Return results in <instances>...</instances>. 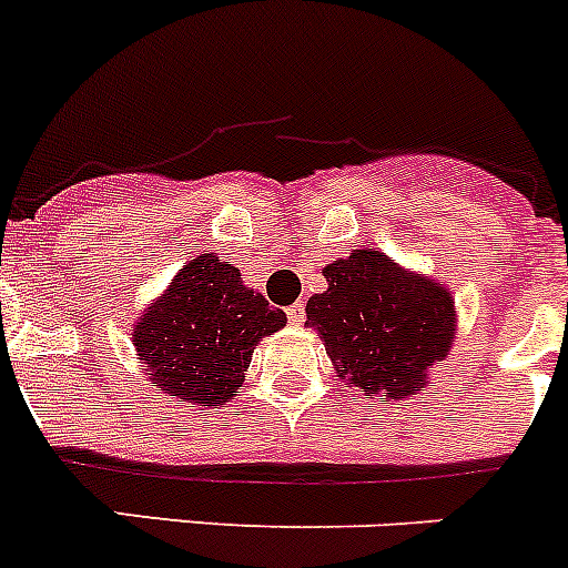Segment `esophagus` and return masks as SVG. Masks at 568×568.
<instances>
[{
  "label": "esophagus",
  "instance_id": "1",
  "mask_svg": "<svg viewBox=\"0 0 568 568\" xmlns=\"http://www.w3.org/2000/svg\"><path fill=\"white\" fill-rule=\"evenodd\" d=\"M287 317H290V323H295V326H298V323H304V317H306V306H304V301H298V304H293L287 310Z\"/></svg>",
  "mask_w": 568,
  "mask_h": 568
}]
</instances>
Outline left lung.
Segmentation results:
<instances>
[{
  "mask_svg": "<svg viewBox=\"0 0 568 568\" xmlns=\"http://www.w3.org/2000/svg\"><path fill=\"white\" fill-rule=\"evenodd\" d=\"M326 293L312 295L317 328L339 379L362 393L415 396L455 343V298L435 278L398 267L376 247L323 267Z\"/></svg>",
  "mask_w": 568,
  "mask_h": 568,
  "instance_id": "8db88e82",
  "label": "left lung"
}]
</instances>
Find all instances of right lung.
<instances>
[{"mask_svg":"<svg viewBox=\"0 0 568 568\" xmlns=\"http://www.w3.org/2000/svg\"><path fill=\"white\" fill-rule=\"evenodd\" d=\"M287 326V315L245 287L240 270L200 253L133 326L150 382L197 407H220L245 382L253 348Z\"/></svg>","mask_w":568,"mask_h":568,"instance_id":"obj_1","label":"right lung"}]
</instances>
